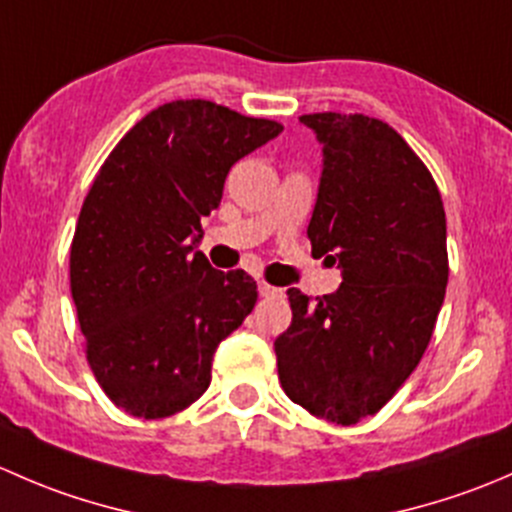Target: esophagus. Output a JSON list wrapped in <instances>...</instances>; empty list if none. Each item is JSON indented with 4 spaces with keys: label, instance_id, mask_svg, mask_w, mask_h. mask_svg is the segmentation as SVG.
Returning a JSON list of instances; mask_svg holds the SVG:
<instances>
[{
    "label": "esophagus",
    "instance_id": "obj_1",
    "mask_svg": "<svg viewBox=\"0 0 512 512\" xmlns=\"http://www.w3.org/2000/svg\"><path fill=\"white\" fill-rule=\"evenodd\" d=\"M260 294L267 299H275V297H282L285 294V289L282 287H275V285H267V282H260Z\"/></svg>",
    "mask_w": 512,
    "mask_h": 512
}]
</instances>
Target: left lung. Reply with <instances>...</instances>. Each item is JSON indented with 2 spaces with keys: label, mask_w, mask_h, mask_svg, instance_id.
Segmentation results:
<instances>
[{
  "label": "left lung",
  "mask_w": 512,
  "mask_h": 512,
  "mask_svg": "<svg viewBox=\"0 0 512 512\" xmlns=\"http://www.w3.org/2000/svg\"><path fill=\"white\" fill-rule=\"evenodd\" d=\"M324 146L312 255L342 267L337 292L287 289L292 324L275 342L294 404L354 426L389 404L431 342L448 285L446 210L409 143L364 113L299 116Z\"/></svg>",
  "instance_id": "1"
}]
</instances>
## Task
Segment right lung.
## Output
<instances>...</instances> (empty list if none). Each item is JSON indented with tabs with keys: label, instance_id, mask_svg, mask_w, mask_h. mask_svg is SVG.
<instances>
[{
	"label": "right lung",
	"instance_id": "add662e5",
	"mask_svg": "<svg viewBox=\"0 0 512 512\" xmlns=\"http://www.w3.org/2000/svg\"><path fill=\"white\" fill-rule=\"evenodd\" d=\"M280 131L180 98L146 113L103 160L71 242V297L98 386L126 414L165 418L198 401L218 344L255 307L257 282L215 270L193 245L232 165Z\"/></svg>",
	"mask_w": 512,
	"mask_h": 512
}]
</instances>
